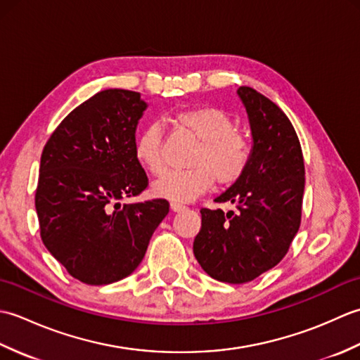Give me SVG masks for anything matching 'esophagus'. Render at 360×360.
Here are the masks:
<instances>
[{
  "instance_id": "obj_1",
  "label": "esophagus",
  "mask_w": 360,
  "mask_h": 360,
  "mask_svg": "<svg viewBox=\"0 0 360 360\" xmlns=\"http://www.w3.org/2000/svg\"><path fill=\"white\" fill-rule=\"evenodd\" d=\"M170 209H172L173 212H182V210H186V205L178 204V202H172V204H170Z\"/></svg>"
}]
</instances>
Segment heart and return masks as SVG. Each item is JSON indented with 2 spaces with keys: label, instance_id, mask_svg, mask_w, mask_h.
I'll return each instance as SVG.
<instances>
[{
  "label": "heart",
  "instance_id": "heart-1",
  "mask_svg": "<svg viewBox=\"0 0 360 360\" xmlns=\"http://www.w3.org/2000/svg\"><path fill=\"white\" fill-rule=\"evenodd\" d=\"M174 122L196 137L200 148L190 160L192 168L168 172L153 184L155 196L173 202H190L207 192L213 179L219 186H231L248 170L249 142L235 131L232 117L223 110L200 106L179 111ZM134 156L151 174L162 173V133L158 124L147 125L136 137Z\"/></svg>",
  "mask_w": 360,
  "mask_h": 360
}]
</instances>
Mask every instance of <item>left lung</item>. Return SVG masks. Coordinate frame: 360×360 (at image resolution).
I'll return each instance as SVG.
<instances>
[{
	"instance_id": "left-lung-1",
	"label": "left lung",
	"mask_w": 360,
	"mask_h": 360,
	"mask_svg": "<svg viewBox=\"0 0 360 360\" xmlns=\"http://www.w3.org/2000/svg\"><path fill=\"white\" fill-rule=\"evenodd\" d=\"M252 150L248 170L217 202L236 212L201 209L193 254L212 278L241 285L277 266L298 232L304 190L303 153L288 116L269 98L240 86Z\"/></svg>"
}]
</instances>
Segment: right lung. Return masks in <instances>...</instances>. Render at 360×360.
<instances>
[{
  "mask_svg": "<svg viewBox=\"0 0 360 360\" xmlns=\"http://www.w3.org/2000/svg\"><path fill=\"white\" fill-rule=\"evenodd\" d=\"M147 106L134 91H101L68 114L43 148L35 192L41 240L86 285L133 274L170 209L165 200L119 202L148 186L134 156Z\"/></svg>",
  "mask_w": 360,
  "mask_h": 360,
  "instance_id": "add662e5",
  "label": "right lung"
}]
</instances>
